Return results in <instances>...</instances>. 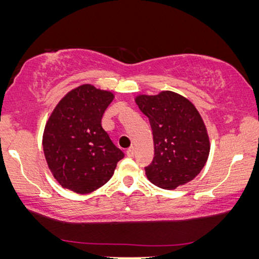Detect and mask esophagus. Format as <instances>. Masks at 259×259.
Masks as SVG:
<instances>
[{
  "instance_id": "obj_1",
  "label": "esophagus",
  "mask_w": 259,
  "mask_h": 259,
  "mask_svg": "<svg viewBox=\"0 0 259 259\" xmlns=\"http://www.w3.org/2000/svg\"><path fill=\"white\" fill-rule=\"evenodd\" d=\"M126 154H127V157H133V155H134V147H130L128 150L126 151Z\"/></svg>"
}]
</instances>
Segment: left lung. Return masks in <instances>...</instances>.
Instances as JSON below:
<instances>
[{
	"label": "left lung",
	"mask_w": 259,
	"mask_h": 259,
	"mask_svg": "<svg viewBox=\"0 0 259 259\" xmlns=\"http://www.w3.org/2000/svg\"><path fill=\"white\" fill-rule=\"evenodd\" d=\"M139 109L150 120L154 157L145 167L151 183L173 190L192 180L206 164L210 141L196 107L182 95L165 91L139 95Z\"/></svg>",
	"instance_id": "8db88e82"
}]
</instances>
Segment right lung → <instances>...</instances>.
Here are the masks:
<instances>
[{"mask_svg": "<svg viewBox=\"0 0 259 259\" xmlns=\"http://www.w3.org/2000/svg\"><path fill=\"white\" fill-rule=\"evenodd\" d=\"M113 94L91 84L70 91L52 113L44 133V152L53 176L63 187L90 193L112 178L125 157L102 128Z\"/></svg>", "mask_w": 259, "mask_h": 259, "instance_id": "1", "label": "right lung"}]
</instances>
